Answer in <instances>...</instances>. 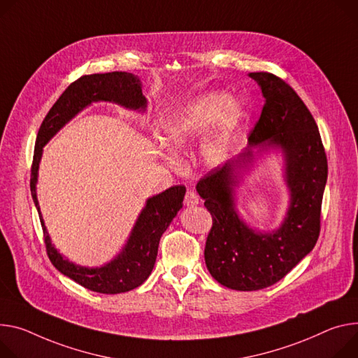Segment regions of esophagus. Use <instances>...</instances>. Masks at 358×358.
Listing matches in <instances>:
<instances>
[{"instance_id":"obj_1","label":"esophagus","mask_w":358,"mask_h":358,"mask_svg":"<svg viewBox=\"0 0 358 358\" xmlns=\"http://www.w3.org/2000/svg\"><path fill=\"white\" fill-rule=\"evenodd\" d=\"M199 203H200V199H199V196H197V192L194 191V189H188L187 194H185L184 204H185L187 207H194V206H197Z\"/></svg>"}]
</instances>
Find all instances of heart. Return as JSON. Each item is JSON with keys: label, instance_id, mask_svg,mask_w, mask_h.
<instances>
[{"label": "heart", "instance_id": "obj_1", "mask_svg": "<svg viewBox=\"0 0 358 358\" xmlns=\"http://www.w3.org/2000/svg\"><path fill=\"white\" fill-rule=\"evenodd\" d=\"M243 115L238 100L220 92H206L173 111L162 122L164 140L176 151L206 133L200 155L207 164H217L224 157L227 144Z\"/></svg>", "mask_w": 358, "mask_h": 358}]
</instances>
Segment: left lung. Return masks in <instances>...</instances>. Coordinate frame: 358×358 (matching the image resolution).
<instances>
[{
  "mask_svg": "<svg viewBox=\"0 0 358 358\" xmlns=\"http://www.w3.org/2000/svg\"><path fill=\"white\" fill-rule=\"evenodd\" d=\"M262 88L264 107L237 159L201 178L197 192L213 217L204 258L210 274L224 287L255 291L280 281L314 248L320 236L322 194L327 182V157L318 127L285 81L270 73H250ZM282 150L290 203L282 225L258 232L239 217L235 188L250 169L257 152Z\"/></svg>",
  "mask_w": 358,
  "mask_h": 358,
  "instance_id": "obj_1",
  "label": "left lung"
}]
</instances>
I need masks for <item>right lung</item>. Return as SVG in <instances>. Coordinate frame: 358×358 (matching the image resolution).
I'll return each instance as SVG.
<instances>
[{
	"mask_svg": "<svg viewBox=\"0 0 358 358\" xmlns=\"http://www.w3.org/2000/svg\"><path fill=\"white\" fill-rule=\"evenodd\" d=\"M141 85L143 84L137 76L122 71L83 76L74 81L61 94L57 103L45 115L38 129L34 159H32L29 181L31 196L40 214L50 262L61 274L67 275L91 291L101 292V294H120V292L131 291L150 277L155 264L159 238L181 210L185 187L174 185L148 199L121 252L110 263L90 268L77 266L70 259L64 258L51 243L37 199L40 161L44 145L71 118L92 103L107 101L128 110L145 111L147 100L143 95Z\"/></svg>",
	"mask_w": 358,
	"mask_h": 358,
	"instance_id": "obj_1",
	"label": "right lung"
}]
</instances>
